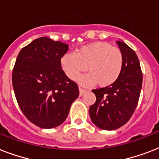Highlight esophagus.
Masks as SVG:
<instances>
[{"instance_id": "1", "label": "esophagus", "mask_w": 159, "mask_h": 159, "mask_svg": "<svg viewBox=\"0 0 159 159\" xmlns=\"http://www.w3.org/2000/svg\"><path fill=\"white\" fill-rule=\"evenodd\" d=\"M85 92H86V90L83 89V88H82V87H79V94L81 97H82V95L84 94Z\"/></svg>"}]
</instances>
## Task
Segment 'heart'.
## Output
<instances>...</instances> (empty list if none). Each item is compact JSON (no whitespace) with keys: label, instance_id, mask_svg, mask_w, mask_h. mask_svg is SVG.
Wrapping results in <instances>:
<instances>
[{"label":"heart","instance_id":"1","mask_svg":"<svg viewBox=\"0 0 159 159\" xmlns=\"http://www.w3.org/2000/svg\"><path fill=\"white\" fill-rule=\"evenodd\" d=\"M61 67L68 78L76 79L87 69L88 73L78 77L84 86L96 82L102 87L111 85L118 79L123 67V54L117 47L105 42H96L77 48L75 53L64 54L60 61Z\"/></svg>","mask_w":159,"mask_h":159}]
</instances>
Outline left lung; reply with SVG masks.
Here are the masks:
<instances>
[{"label": "left lung", "instance_id": "1", "mask_svg": "<svg viewBox=\"0 0 159 159\" xmlns=\"http://www.w3.org/2000/svg\"><path fill=\"white\" fill-rule=\"evenodd\" d=\"M123 54V67L118 79L111 85L93 89L97 101L89 114L95 125L113 130L125 125L138 105L143 73L135 52L122 41H116Z\"/></svg>", "mask_w": 159, "mask_h": 159}]
</instances>
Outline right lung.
<instances>
[{
  "mask_svg": "<svg viewBox=\"0 0 159 159\" xmlns=\"http://www.w3.org/2000/svg\"><path fill=\"white\" fill-rule=\"evenodd\" d=\"M68 45L41 37L19 53L12 72L16 101L29 120L43 129L64 122L79 96L76 82L66 76L61 58Z\"/></svg>",
  "mask_w": 159,
  "mask_h": 159,
  "instance_id": "add662e5",
  "label": "right lung"
}]
</instances>
